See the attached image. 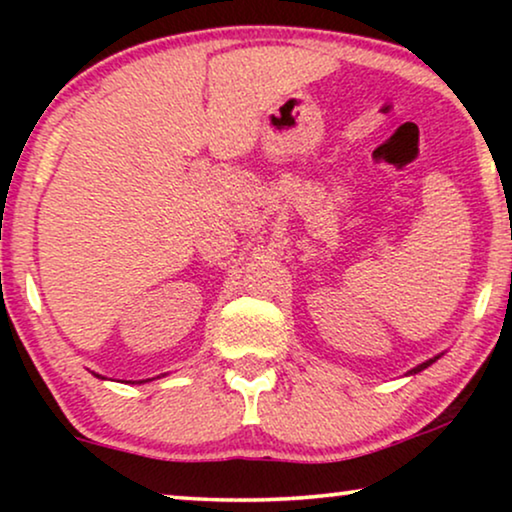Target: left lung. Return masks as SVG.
<instances>
[{
    "mask_svg": "<svg viewBox=\"0 0 512 512\" xmlns=\"http://www.w3.org/2000/svg\"><path fill=\"white\" fill-rule=\"evenodd\" d=\"M433 361H436V359H431V361H426V363H422V366H417L415 370H410V373H419V370H424L426 366H431V363H433Z\"/></svg>",
    "mask_w": 512,
    "mask_h": 512,
    "instance_id": "8db88e82",
    "label": "left lung"
}]
</instances>
